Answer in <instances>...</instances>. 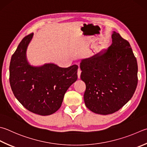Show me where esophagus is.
<instances>
[{"label":"esophagus","instance_id":"obj_1","mask_svg":"<svg viewBox=\"0 0 147 147\" xmlns=\"http://www.w3.org/2000/svg\"><path fill=\"white\" fill-rule=\"evenodd\" d=\"M81 70H80V68H79L78 71H77V77H78V79H80V76H81Z\"/></svg>","mask_w":147,"mask_h":147}]
</instances>
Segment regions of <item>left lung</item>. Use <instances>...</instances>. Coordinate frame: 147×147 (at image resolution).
<instances>
[{"mask_svg": "<svg viewBox=\"0 0 147 147\" xmlns=\"http://www.w3.org/2000/svg\"><path fill=\"white\" fill-rule=\"evenodd\" d=\"M107 49L81 60V79L86 84L85 105L96 114L117 111L132 98L138 84V64L131 47L113 31Z\"/></svg>", "mask_w": 147, "mask_h": 147, "instance_id": "left-lung-1", "label": "left lung"}]
</instances>
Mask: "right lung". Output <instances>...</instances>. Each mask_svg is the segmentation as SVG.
Wrapping results in <instances>:
<instances>
[{"label":"right lung","mask_w":147,"mask_h":147,"mask_svg":"<svg viewBox=\"0 0 147 147\" xmlns=\"http://www.w3.org/2000/svg\"><path fill=\"white\" fill-rule=\"evenodd\" d=\"M33 35L24 37L13 54L10 85L14 95L27 110L41 116L51 115L59 109L66 91L77 81L78 66L62 68L52 63L30 65L27 50Z\"/></svg>","instance_id":"1"}]
</instances>
